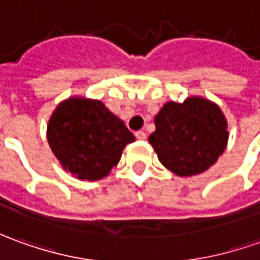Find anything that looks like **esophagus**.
<instances>
[{
	"label": "esophagus",
	"mask_w": 260,
	"mask_h": 260,
	"mask_svg": "<svg viewBox=\"0 0 260 260\" xmlns=\"http://www.w3.org/2000/svg\"><path fill=\"white\" fill-rule=\"evenodd\" d=\"M136 139H139V141H145L146 139V132H143V131H138L135 132Z\"/></svg>",
	"instance_id": "1"
}]
</instances>
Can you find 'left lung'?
<instances>
[{
  "instance_id": "obj_1",
  "label": "left lung",
  "mask_w": 260,
  "mask_h": 260,
  "mask_svg": "<svg viewBox=\"0 0 260 260\" xmlns=\"http://www.w3.org/2000/svg\"><path fill=\"white\" fill-rule=\"evenodd\" d=\"M149 136L160 163L177 176L206 172L224 153L228 131L218 105L200 97L168 103L155 117Z\"/></svg>"
}]
</instances>
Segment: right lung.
<instances>
[{
	"label": "right lung",
	"instance_id": "right-lung-1",
	"mask_svg": "<svg viewBox=\"0 0 260 260\" xmlns=\"http://www.w3.org/2000/svg\"><path fill=\"white\" fill-rule=\"evenodd\" d=\"M125 124L101 101L69 99L57 105L48 125V142L60 161L81 180H99L111 172L134 142Z\"/></svg>",
	"mask_w": 260,
	"mask_h": 260
}]
</instances>
